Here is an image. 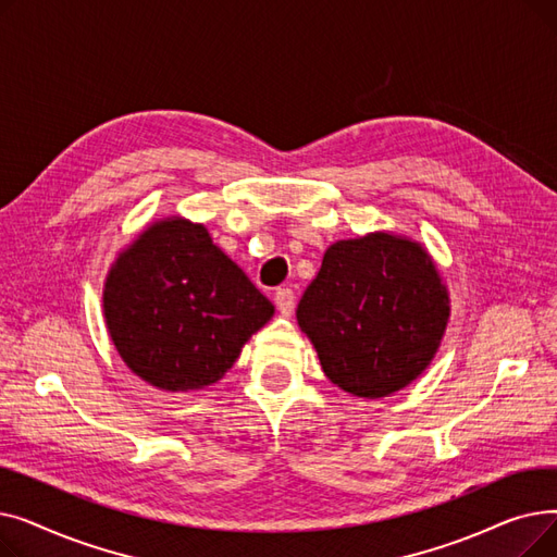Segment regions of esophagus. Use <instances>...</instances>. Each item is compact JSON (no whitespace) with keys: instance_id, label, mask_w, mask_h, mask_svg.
<instances>
[{"instance_id":"esophagus-1","label":"esophagus","mask_w":557,"mask_h":557,"mask_svg":"<svg viewBox=\"0 0 557 557\" xmlns=\"http://www.w3.org/2000/svg\"><path fill=\"white\" fill-rule=\"evenodd\" d=\"M275 305H277V309H280L282 315H290V313H294V307H296L294 290H290V288H277V290H275Z\"/></svg>"}]
</instances>
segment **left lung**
Wrapping results in <instances>:
<instances>
[{"label":"left lung","mask_w":557,"mask_h":557,"mask_svg":"<svg viewBox=\"0 0 557 557\" xmlns=\"http://www.w3.org/2000/svg\"><path fill=\"white\" fill-rule=\"evenodd\" d=\"M449 298L422 246L376 232L327 248L298 305L325 374L345 393L386 397L431 363Z\"/></svg>","instance_id":"obj_1"}]
</instances>
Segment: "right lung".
<instances>
[{
	"label": "right lung",
	"mask_w": 557,
	"mask_h": 557,
	"mask_svg": "<svg viewBox=\"0 0 557 557\" xmlns=\"http://www.w3.org/2000/svg\"><path fill=\"white\" fill-rule=\"evenodd\" d=\"M103 311L126 366L175 393L219 382L244 343L269 323L273 305L208 230L169 219L116 259Z\"/></svg>",
	"instance_id": "obj_1"
}]
</instances>
